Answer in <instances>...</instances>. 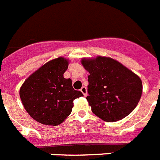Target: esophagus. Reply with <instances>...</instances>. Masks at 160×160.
<instances>
[{
	"instance_id": "esophagus-1",
	"label": "esophagus",
	"mask_w": 160,
	"mask_h": 160,
	"mask_svg": "<svg viewBox=\"0 0 160 160\" xmlns=\"http://www.w3.org/2000/svg\"><path fill=\"white\" fill-rule=\"evenodd\" d=\"M81 91H82V93L83 94V95L85 96V97H86V96L87 95V87H82L81 88Z\"/></svg>"
}]
</instances>
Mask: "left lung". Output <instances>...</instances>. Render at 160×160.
Segmentation results:
<instances>
[{"label": "left lung", "mask_w": 160, "mask_h": 160, "mask_svg": "<svg viewBox=\"0 0 160 160\" xmlns=\"http://www.w3.org/2000/svg\"><path fill=\"white\" fill-rule=\"evenodd\" d=\"M90 73L87 97L91 111L106 122H115L128 116L142 95L141 79L131 70L110 58L82 59Z\"/></svg>", "instance_id": "8db88e82"}]
</instances>
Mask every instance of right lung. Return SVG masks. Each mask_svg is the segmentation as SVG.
<instances>
[{
	"mask_svg": "<svg viewBox=\"0 0 160 160\" xmlns=\"http://www.w3.org/2000/svg\"><path fill=\"white\" fill-rule=\"evenodd\" d=\"M67 68L66 59H53L31 74L20 89L24 107L40 123H62L71 113L73 100L83 95L73 88L71 79L63 77Z\"/></svg>",
	"mask_w": 160,
	"mask_h": 160,
	"instance_id": "add662e5",
	"label": "right lung"
}]
</instances>
